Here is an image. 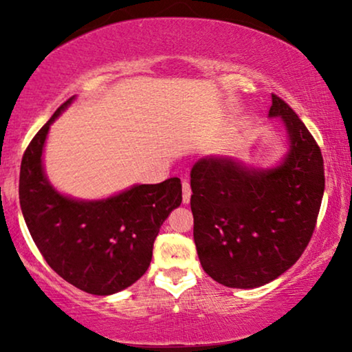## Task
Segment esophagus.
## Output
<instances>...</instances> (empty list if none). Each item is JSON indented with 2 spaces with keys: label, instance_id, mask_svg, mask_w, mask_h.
<instances>
[{
  "label": "esophagus",
  "instance_id": "1",
  "mask_svg": "<svg viewBox=\"0 0 352 352\" xmlns=\"http://www.w3.org/2000/svg\"><path fill=\"white\" fill-rule=\"evenodd\" d=\"M190 194H192L190 182L184 179V181H182V201H184V204H189V201H190Z\"/></svg>",
  "mask_w": 352,
  "mask_h": 352
}]
</instances>
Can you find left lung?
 I'll return each mask as SVG.
<instances>
[{"label":"left lung","instance_id":"8db88e82","mask_svg":"<svg viewBox=\"0 0 352 352\" xmlns=\"http://www.w3.org/2000/svg\"><path fill=\"white\" fill-rule=\"evenodd\" d=\"M269 117L285 126L288 152L277 166L248 168L205 157L190 171L194 240L204 271L230 288H256L295 264L316 229L325 189L316 139L272 94Z\"/></svg>","mask_w":352,"mask_h":352}]
</instances>
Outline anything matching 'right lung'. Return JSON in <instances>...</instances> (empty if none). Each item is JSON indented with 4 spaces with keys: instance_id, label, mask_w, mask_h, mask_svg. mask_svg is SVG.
<instances>
[{
    "instance_id": "1",
    "label": "right lung",
    "mask_w": 352,
    "mask_h": 352,
    "mask_svg": "<svg viewBox=\"0 0 352 352\" xmlns=\"http://www.w3.org/2000/svg\"><path fill=\"white\" fill-rule=\"evenodd\" d=\"M56 110L28 144L21 163L19 200L33 242L54 272L91 295L107 296L141 278L163 221L182 201L179 177L136 184L102 200L62 195L47 181L43 148Z\"/></svg>"
}]
</instances>
